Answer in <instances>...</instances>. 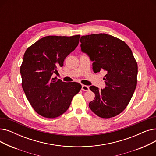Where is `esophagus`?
I'll return each mask as SVG.
<instances>
[{
    "label": "esophagus",
    "mask_w": 156,
    "mask_h": 156,
    "mask_svg": "<svg viewBox=\"0 0 156 156\" xmlns=\"http://www.w3.org/2000/svg\"><path fill=\"white\" fill-rule=\"evenodd\" d=\"M81 90L83 91H88L89 90V87L85 85H81Z\"/></svg>",
    "instance_id": "34e87169"
}]
</instances>
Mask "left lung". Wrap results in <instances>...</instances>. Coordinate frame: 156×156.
<instances>
[{
	"label": "left lung",
	"instance_id": "obj_1",
	"mask_svg": "<svg viewBox=\"0 0 156 156\" xmlns=\"http://www.w3.org/2000/svg\"><path fill=\"white\" fill-rule=\"evenodd\" d=\"M80 42L81 51L93 61L94 71L106 73L104 88L90 87L95 94L90 109L102 118L118 115L126 108L136 87L138 66L132 50L124 41L105 34L82 36Z\"/></svg>",
	"mask_w": 156,
	"mask_h": 156
}]
</instances>
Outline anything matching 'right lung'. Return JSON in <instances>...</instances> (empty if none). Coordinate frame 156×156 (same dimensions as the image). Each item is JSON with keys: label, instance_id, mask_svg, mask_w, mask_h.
I'll return each mask as SVG.
<instances>
[{"label": "right lung", "instance_id": "1", "mask_svg": "<svg viewBox=\"0 0 156 156\" xmlns=\"http://www.w3.org/2000/svg\"><path fill=\"white\" fill-rule=\"evenodd\" d=\"M80 35L47 36L29 47L20 67L22 87L32 108L40 116L55 118L68 110L81 85L52 78L79 44Z\"/></svg>", "mask_w": 156, "mask_h": 156}]
</instances>
